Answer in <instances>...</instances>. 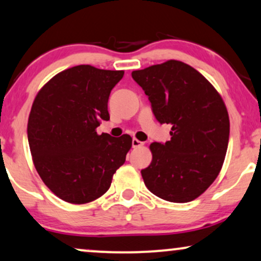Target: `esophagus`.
Returning <instances> with one entry per match:
<instances>
[{
	"label": "esophagus",
	"instance_id": "obj_1",
	"mask_svg": "<svg viewBox=\"0 0 261 261\" xmlns=\"http://www.w3.org/2000/svg\"><path fill=\"white\" fill-rule=\"evenodd\" d=\"M142 145H143V142H141V141H140V140H138V139H133V140H132V146H133V148H138V147L142 146Z\"/></svg>",
	"mask_w": 261,
	"mask_h": 261
}]
</instances>
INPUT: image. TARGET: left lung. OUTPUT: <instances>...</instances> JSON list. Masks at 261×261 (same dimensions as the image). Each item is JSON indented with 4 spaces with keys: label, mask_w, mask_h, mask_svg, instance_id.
<instances>
[{
    "label": "left lung",
    "mask_w": 261,
    "mask_h": 261,
    "mask_svg": "<svg viewBox=\"0 0 261 261\" xmlns=\"http://www.w3.org/2000/svg\"><path fill=\"white\" fill-rule=\"evenodd\" d=\"M145 90L171 140L150 143L152 162L142 169L146 187L171 202H188L217 179L229 138L224 100L207 79L186 63L168 60L132 73Z\"/></svg>",
    "instance_id": "1"
}]
</instances>
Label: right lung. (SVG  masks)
I'll return each mask as SVG.
<instances>
[{"mask_svg":"<svg viewBox=\"0 0 261 261\" xmlns=\"http://www.w3.org/2000/svg\"><path fill=\"white\" fill-rule=\"evenodd\" d=\"M123 74L89 65L68 68L34 100L27 128L34 166L63 201L82 205L100 198L126 161L129 135L96 133L101 120H109V94Z\"/></svg>","mask_w":261,"mask_h":261,"instance_id":"1","label":"right lung"}]
</instances>
